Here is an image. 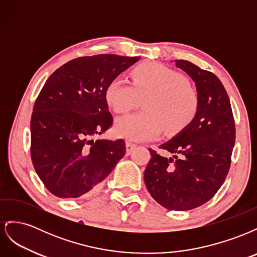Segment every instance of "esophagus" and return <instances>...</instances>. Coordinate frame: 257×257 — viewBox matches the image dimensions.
<instances>
[{
    "label": "esophagus",
    "instance_id": "34e87169",
    "mask_svg": "<svg viewBox=\"0 0 257 257\" xmlns=\"http://www.w3.org/2000/svg\"><path fill=\"white\" fill-rule=\"evenodd\" d=\"M126 152L130 154L132 151H133L134 149H135V148L137 147V145L136 144H134V143H132V142H126Z\"/></svg>",
    "mask_w": 257,
    "mask_h": 257
}]
</instances>
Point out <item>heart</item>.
Listing matches in <instances>:
<instances>
[{"instance_id": "b5f03b06", "label": "heart", "mask_w": 257, "mask_h": 257, "mask_svg": "<svg viewBox=\"0 0 257 257\" xmlns=\"http://www.w3.org/2000/svg\"><path fill=\"white\" fill-rule=\"evenodd\" d=\"M131 76L132 83L120 77L109 81L106 102L114 112L126 113L144 99L145 111L116 120V135L134 142L150 141L165 130L167 134H177L195 118L197 93L181 74L159 63H143Z\"/></svg>"}]
</instances>
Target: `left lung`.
I'll list each match as a JSON object with an SVG mask.
<instances>
[{
  "label": "left lung",
  "instance_id": "left-lung-1",
  "mask_svg": "<svg viewBox=\"0 0 257 257\" xmlns=\"http://www.w3.org/2000/svg\"><path fill=\"white\" fill-rule=\"evenodd\" d=\"M195 82L198 109L195 118L160 149L174 154L162 157L149 149L151 160L145 183L151 196L166 209L185 211L211 199L230 167L236 128L226 90L211 72L185 60H176Z\"/></svg>",
  "mask_w": 257,
  "mask_h": 257
}]
</instances>
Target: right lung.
Masks as SVG:
<instances>
[{
	"label": "right lung",
	"instance_id": "obj_1",
	"mask_svg": "<svg viewBox=\"0 0 257 257\" xmlns=\"http://www.w3.org/2000/svg\"><path fill=\"white\" fill-rule=\"evenodd\" d=\"M139 59L116 54L77 58L44 84L31 116V158L53 195H89L125 155L123 139L94 142L92 137L112 125L107 84Z\"/></svg>",
	"mask_w": 257,
	"mask_h": 257
}]
</instances>
